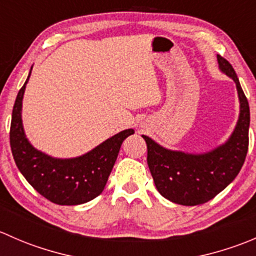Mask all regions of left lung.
<instances>
[{
	"instance_id": "left-lung-1",
	"label": "left lung",
	"mask_w": 256,
	"mask_h": 256,
	"mask_svg": "<svg viewBox=\"0 0 256 256\" xmlns=\"http://www.w3.org/2000/svg\"><path fill=\"white\" fill-rule=\"evenodd\" d=\"M219 68L236 82L240 115L230 138L213 151L190 154L164 148L147 136V164L157 190L171 202L198 206L213 200L234 178L244 164L249 147V102L232 64L216 56Z\"/></svg>"
}]
</instances>
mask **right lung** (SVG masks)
Returning <instances> with one entry per match:
<instances>
[{"mask_svg": "<svg viewBox=\"0 0 256 256\" xmlns=\"http://www.w3.org/2000/svg\"><path fill=\"white\" fill-rule=\"evenodd\" d=\"M30 76L18 92L10 130V144L18 170L40 194L56 204L76 206L89 202L104 190L121 144L135 131H121L76 158H53L38 151L26 138L20 118Z\"/></svg>", "mask_w": 256, "mask_h": 256, "instance_id": "right-lung-1", "label": "right lung"}]
</instances>
